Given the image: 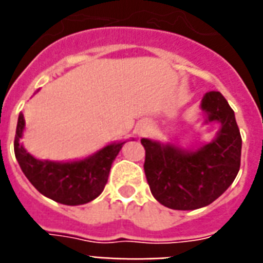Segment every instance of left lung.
<instances>
[{"label": "left lung", "instance_id": "8db88e82", "mask_svg": "<svg viewBox=\"0 0 263 263\" xmlns=\"http://www.w3.org/2000/svg\"><path fill=\"white\" fill-rule=\"evenodd\" d=\"M206 123L217 121V136L191 150L152 139L140 140L146 150L144 173L150 191L173 210L204 208L222 195L240 169L241 136L232 107L218 91L206 92L200 103Z\"/></svg>", "mask_w": 263, "mask_h": 263}]
</instances>
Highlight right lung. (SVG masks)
<instances>
[{"label":"right lung","instance_id":"obj_1","mask_svg":"<svg viewBox=\"0 0 263 263\" xmlns=\"http://www.w3.org/2000/svg\"><path fill=\"white\" fill-rule=\"evenodd\" d=\"M24 127V116L20 113L14 135V156L23 173L42 195L68 206L88 203L103 191L111 164L125 143L107 144L84 160L41 161L27 153L20 142Z\"/></svg>","mask_w":263,"mask_h":263}]
</instances>
